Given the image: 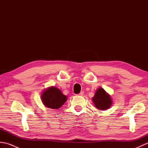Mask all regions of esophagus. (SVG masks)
Instances as JSON below:
<instances>
[{"mask_svg": "<svg viewBox=\"0 0 148 148\" xmlns=\"http://www.w3.org/2000/svg\"><path fill=\"white\" fill-rule=\"evenodd\" d=\"M84 95V92H81L80 93H79L78 94V95H79V96H83Z\"/></svg>", "mask_w": 148, "mask_h": 148, "instance_id": "esophagus-1", "label": "esophagus"}]
</instances>
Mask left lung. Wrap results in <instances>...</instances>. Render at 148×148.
Segmentation results:
<instances>
[{
    "instance_id": "1",
    "label": "left lung",
    "mask_w": 148,
    "mask_h": 148,
    "mask_svg": "<svg viewBox=\"0 0 148 148\" xmlns=\"http://www.w3.org/2000/svg\"><path fill=\"white\" fill-rule=\"evenodd\" d=\"M92 101L97 109L103 111L109 109L112 104L111 96L102 88L97 90L95 95L92 98Z\"/></svg>"
}]
</instances>
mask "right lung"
<instances>
[{"label":"right lung","instance_id":"add662e5","mask_svg":"<svg viewBox=\"0 0 148 148\" xmlns=\"http://www.w3.org/2000/svg\"><path fill=\"white\" fill-rule=\"evenodd\" d=\"M67 99L57 88L49 87L43 91L41 94V100L43 104L48 108L59 109Z\"/></svg>","mask_w":148,"mask_h":148}]
</instances>
